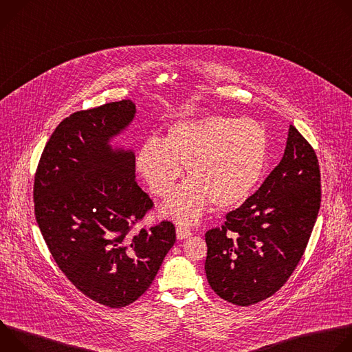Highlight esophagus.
Returning <instances> with one entry per match:
<instances>
[{"label":"esophagus","mask_w":352,"mask_h":352,"mask_svg":"<svg viewBox=\"0 0 352 352\" xmlns=\"http://www.w3.org/2000/svg\"><path fill=\"white\" fill-rule=\"evenodd\" d=\"M175 232H177V238L178 239H186V238H189L192 235L190 230H188L186 227H177Z\"/></svg>","instance_id":"esophagus-1"}]
</instances>
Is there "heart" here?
<instances>
[{"label":"heart","mask_w":352,"mask_h":352,"mask_svg":"<svg viewBox=\"0 0 352 352\" xmlns=\"http://www.w3.org/2000/svg\"><path fill=\"white\" fill-rule=\"evenodd\" d=\"M269 153L266 128L250 118L206 116L167 126L160 140L147 139L136 153V170L148 189L167 197L182 175L189 179L163 212L182 224L196 223L210 202L219 209L246 200L259 184Z\"/></svg>","instance_id":"heart-1"}]
</instances>
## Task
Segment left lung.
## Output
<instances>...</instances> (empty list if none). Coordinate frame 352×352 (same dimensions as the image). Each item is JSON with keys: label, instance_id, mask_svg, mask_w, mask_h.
I'll return each instance as SVG.
<instances>
[{"label": "left lung", "instance_id": "left-lung-1", "mask_svg": "<svg viewBox=\"0 0 352 352\" xmlns=\"http://www.w3.org/2000/svg\"><path fill=\"white\" fill-rule=\"evenodd\" d=\"M315 150L289 125L281 162L261 188L206 232L205 272L213 291L249 307L277 292L302 258L320 208Z\"/></svg>", "mask_w": 352, "mask_h": 352}]
</instances>
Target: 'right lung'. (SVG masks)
<instances>
[{"label": "right lung", "mask_w": 352, "mask_h": 352, "mask_svg": "<svg viewBox=\"0 0 352 352\" xmlns=\"http://www.w3.org/2000/svg\"><path fill=\"white\" fill-rule=\"evenodd\" d=\"M135 114L131 100L74 113L48 139L34 175L36 221L56 263L110 308L135 302L175 242L171 221L131 234L153 202L136 184L133 150L110 142Z\"/></svg>", "instance_id": "1"}]
</instances>
